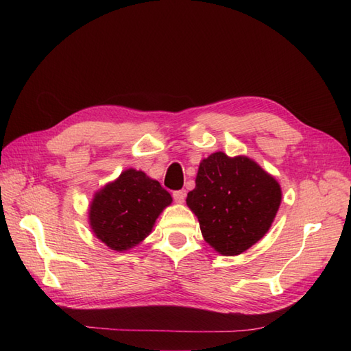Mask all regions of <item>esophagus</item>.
Instances as JSON below:
<instances>
[{"mask_svg": "<svg viewBox=\"0 0 351 351\" xmlns=\"http://www.w3.org/2000/svg\"><path fill=\"white\" fill-rule=\"evenodd\" d=\"M173 199H175L176 204H184V200H185V191H184V190L175 191V193H173Z\"/></svg>", "mask_w": 351, "mask_h": 351, "instance_id": "34e87169", "label": "esophagus"}]
</instances>
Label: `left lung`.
<instances>
[{"instance_id":"left-lung-1","label":"left lung","mask_w":351,"mask_h":351,"mask_svg":"<svg viewBox=\"0 0 351 351\" xmlns=\"http://www.w3.org/2000/svg\"><path fill=\"white\" fill-rule=\"evenodd\" d=\"M282 189L273 175L245 155L214 152L199 164L187 206L204 240L223 256H235L263 238L278 214Z\"/></svg>"}]
</instances>
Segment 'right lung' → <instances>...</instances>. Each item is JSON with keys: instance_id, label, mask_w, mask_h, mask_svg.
Segmentation results:
<instances>
[{"instance_id": "right-lung-1", "label": "right lung", "mask_w": 351, "mask_h": 351, "mask_svg": "<svg viewBox=\"0 0 351 351\" xmlns=\"http://www.w3.org/2000/svg\"><path fill=\"white\" fill-rule=\"evenodd\" d=\"M170 204V193L158 181L131 167L95 193L88 225L108 249L126 252L152 232L158 215Z\"/></svg>"}]
</instances>
